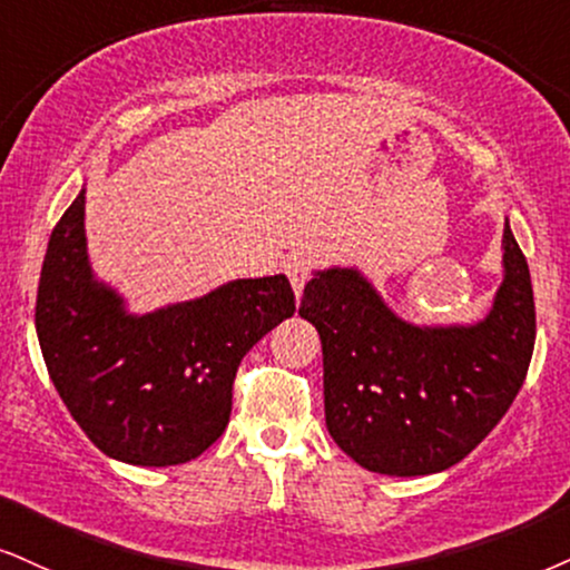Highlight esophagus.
<instances>
[{
    "instance_id": "34e87169",
    "label": "esophagus",
    "mask_w": 570,
    "mask_h": 570,
    "mask_svg": "<svg viewBox=\"0 0 570 570\" xmlns=\"http://www.w3.org/2000/svg\"><path fill=\"white\" fill-rule=\"evenodd\" d=\"M285 274H287V279H291L293 293H296V298H301V293H304V287H306V283H308V274H312V262H308L306 256H293V258H287Z\"/></svg>"
}]
</instances>
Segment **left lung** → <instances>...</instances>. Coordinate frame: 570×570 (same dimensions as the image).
<instances>
[{"instance_id":"left-lung-1","label":"left lung","mask_w":570,"mask_h":570,"mask_svg":"<svg viewBox=\"0 0 570 570\" xmlns=\"http://www.w3.org/2000/svg\"><path fill=\"white\" fill-rule=\"evenodd\" d=\"M298 314L317 327L325 423L362 468L431 475L468 456L510 410L529 372L537 314L510 222L502 283L470 325H417L385 304L360 266L317 269Z\"/></svg>"}]
</instances>
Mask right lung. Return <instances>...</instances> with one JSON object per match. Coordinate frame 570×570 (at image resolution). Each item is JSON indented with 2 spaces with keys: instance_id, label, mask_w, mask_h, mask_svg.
Instances as JSON below:
<instances>
[{
  "instance_id": "add662e5",
  "label": "right lung",
  "mask_w": 570,
  "mask_h": 570,
  "mask_svg": "<svg viewBox=\"0 0 570 570\" xmlns=\"http://www.w3.org/2000/svg\"><path fill=\"white\" fill-rule=\"evenodd\" d=\"M83 206L81 187L41 266L37 335L49 377L100 452L126 465H181L227 428L243 356L296 312L291 283L229 279L206 296L129 312L91 269Z\"/></svg>"
}]
</instances>
